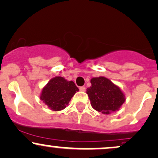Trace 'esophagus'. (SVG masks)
I'll return each mask as SVG.
<instances>
[{
	"label": "esophagus",
	"instance_id": "34e87169",
	"mask_svg": "<svg viewBox=\"0 0 158 158\" xmlns=\"http://www.w3.org/2000/svg\"><path fill=\"white\" fill-rule=\"evenodd\" d=\"M85 90H86L85 87H84V86L79 87V90H80V91H83V92H84V91H85Z\"/></svg>",
	"mask_w": 158,
	"mask_h": 158
}]
</instances>
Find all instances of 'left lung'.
<instances>
[{
	"instance_id": "left-lung-1",
	"label": "left lung",
	"mask_w": 158,
	"mask_h": 158,
	"mask_svg": "<svg viewBox=\"0 0 158 158\" xmlns=\"http://www.w3.org/2000/svg\"><path fill=\"white\" fill-rule=\"evenodd\" d=\"M91 87L87 89V94L93 108L104 114L115 112L124 102V95L118 87L107 78H93Z\"/></svg>"
}]
</instances>
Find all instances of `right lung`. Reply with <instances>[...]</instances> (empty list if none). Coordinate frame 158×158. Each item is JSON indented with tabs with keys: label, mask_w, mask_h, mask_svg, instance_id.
Masks as SVG:
<instances>
[{
	"label": "right lung",
	"mask_w": 158,
	"mask_h": 158,
	"mask_svg": "<svg viewBox=\"0 0 158 158\" xmlns=\"http://www.w3.org/2000/svg\"><path fill=\"white\" fill-rule=\"evenodd\" d=\"M77 91H79V88L73 81L56 77L43 89L40 99L51 110L60 111L66 107Z\"/></svg>",
	"instance_id": "1"
}]
</instances>
